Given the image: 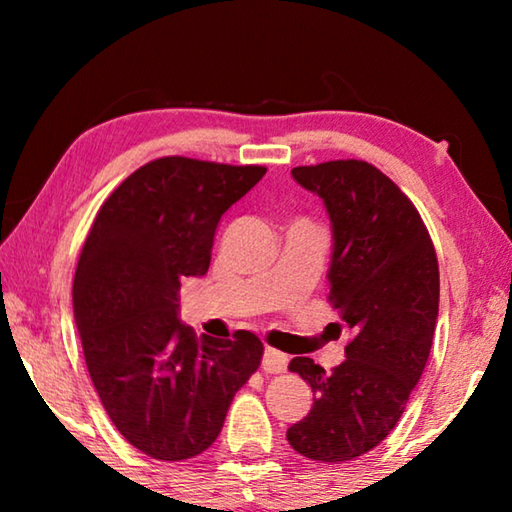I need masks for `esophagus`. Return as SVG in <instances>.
<instances>
[{
  "label": "esophagus",
  "instance_id": "34e87169",
  "mask_svg": "<svg viewBox=\"0 0 512 512\" xmlns=\"http://www.w3.org/2000/svg\"><path fill=\"white\" fill-rule=\"evenodd\" d=\"M289 366V357L275 348H266L264 350V359H262V368L268 375H277V372H284Z\"/></svg>",
  "mask_w": 512,
  "mask_h": 512
}]
</instances>
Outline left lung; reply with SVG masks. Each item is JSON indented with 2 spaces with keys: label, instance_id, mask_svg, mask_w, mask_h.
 <instances>
[{
  "label": "left lung",
  "instance_id": "left-lung-1",
  "mask_svg": "<svg viewBox=\"0 0 512 512\" xmlns=\"http://www.w3.org/2000/svg\"><path fill=\"white\" fill-rule=\"evenodd\" d=\"M291 173L332 219L329 305L352 341L332 372L309 357L289 363L314 406L287 440L311 461L345 463L395 429L427 366L440 296L436 248L411 198L370 162L329 160Z\"/></svg>",
  "mask_w": 512,
  "mask_h": 512
}]
</instances>
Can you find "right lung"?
Returning a JSON list of instances; mask_svg holds the SVG:
<instances>
[{"label":"right lung","mask_w":512,"mask_h":512,"mask_svg":"<svg viewBox=\"0 0 512 512\" xmlns=\"http://www.w3.org/2000/svg\"><path fill=\"white\" fill-rule=\"evenodd\" d=\"M266 173L167 155L99 207L74 275V318L92 384L128 443L158 461L203 454L264 345L239 329L210 339L178 323L185 277L210 268L223 212Z\"/></svg>","instance_id":"obj_1"}]
</instances>
